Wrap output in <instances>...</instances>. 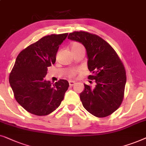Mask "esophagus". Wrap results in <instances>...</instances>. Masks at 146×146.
Returning a JSON list of instances; mask_svg holds the SVG:
<instances>
[{"instance_id":"34e87169","label":"esophagus","mask_w":146,"mask_h":146,"mask_svg":"<svg viewBox=\"0 0 146 146\" xmlns=\"http://www.w3.org/2000/svg\"><path fill=\"white\" fill-rule=\"evenodd\" d=\"M69 85L71 86V87H72V86H73L74 85H75V81H69Z\"/></svg>"}]
</instances>
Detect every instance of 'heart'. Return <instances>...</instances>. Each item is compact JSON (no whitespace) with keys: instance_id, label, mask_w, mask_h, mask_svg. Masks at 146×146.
I'll return each mask as SVG.
<instances>
[{"instance_id":"obj_1","label":"heart","mask_w":146,"mask_h":146,"mask_svg":"<svg viewBox=\"0 0 146 146\" xmlns=\"http://www.w3.org/2000/svg\"><path fill=\"white\" fill-rule=\"evenodd\" d=\"M71 52H75V51L79 50H84V47L82 44H80L79 42H74L71 45ZM76 71L75 70H71L69 72V75L70 77H73L75 75Z\"/></svg>"}]
</instances>
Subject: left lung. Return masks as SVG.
Masks as SVG:
<instances>
[{"label":"left lung","instance_id":"8db88e82","mask_svg":"<svg viewBox=\"0 0 146 146\" xmlns=\"http://www.w3.org/2000/svg\"><path fill=\"white\" fill-rule=\"evenodd\" d=\"M68 39L85 48L88 69L91 72L88 78L96 83L94 88L84 84L85 89L80 93L83 106L96 117L109 116L118 109L124 98L126 76L122 61L110 45L95 34L74 32Z\"/></svg>","mask_w":146,"mask_h":146}]
</instances>
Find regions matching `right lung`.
Segmentation results:
<instances>
[{
	"label": "right lung",
	"instance_id": "obj_1",
	"mask_svg": "<svg viewBox=\"0 0 146 146\" xmlns=\"http://www.w3.org/2000/svg\"><path fill=\"white\" fill-rule=\"evenodd\" d=\"M68 34L43 37L22 50L16 57L9 83L16 101L30 113L46 116L56 110L69 87L67 80L55 84L44 79L54 64L59 47Z\"/></svg>",
	"mask_w": 146,
	"mask_h": 146
}]
</instances>
